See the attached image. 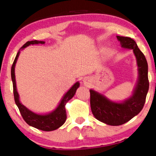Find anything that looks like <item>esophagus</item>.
<instances>
[{
    "label": "esophagus",
    "instance_id": "34e87169",
    "mask_svg": "<svg viewBox=\"0 0 156 156\" xmlns=\"http://www.w3.org/2000/svg\"><path fill=\"white\" fill-rule=\"evenodd\" d=\"M84 84L89 85V84H90V83H91L90 79V78H84Z\"/></svg>",
    "mask_w": 156,
    "mask_h": 156
}]
</instances>
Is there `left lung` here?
<instances>
[{"instance_id":"1","label":"left lung","mask_w":156,"mask_h":156,"mask_svg":"<svg viewBox=\"0 0 156 156\" xmlns=\"http://www.w3.org/2000/svg\"><path fill=\"white\" fill-rule=\"evenodd\" d=\"M117 39L122 48L133 50L136 56L139 77L133 94L125 101L117 103L94 90H90L93 115L100 122L112 126L123 125L140 112L145 104L149 85L147 61L136 42L128 37L117 36Z\"/></svg>"}]
</instances>
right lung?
Returning <instances> with one entry per match:
<instances>
[{
  "instance_id": "1",
  "label": "right lung",
  "mask_w": 156,
  "mask_h": 156,
  "mask_svg": "<svg viewBox=\"0 0 156 156\" xmlns=\"http://www.w3.org/2000/svg\"><path fill=\"white\" fill-rule=\"evenodd\" d=\"M44 41H31L26 42L21 48L24 49L31 44H44ZM20 53V51L17 53L16 56L13 63L12 65V68H11V78H12L14 100H15L16 104L18 106L20 113H21L25 122L30 126L34 127L35 128L39 129V130H44V131H51V130H56L59 127L62 126L65 123L66 120L67 116L65 106L67 102L74 97L77 89H78L80 85L79 82L75 83L69 90L68 92L62 97V100L59 103V104L58 105L57 107L55 108V110H53L52 112L45 115L36 114V113L33 112L31 110H29V108H26L20 101V96H19L18 92H17L15 79V66L16 63Z\"/></svg>"
}]
</instances>
